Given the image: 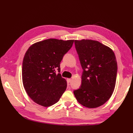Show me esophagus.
I'll return each mask as SVG.
<instances>
[{
  "label": "esophagus",
  "mask_w": 133,
  "mask_h": 133,
  "mask_svg": "<svg viewBox=\"0 0 133 133\" xmlns=\"http://www.w3.org/2000/svg\"><path fill=\"white\" fill-rule=\"evenodd\" d=\"M71 79H70V78H68V79H67V82L68 83H70L71 82Z\"/></svg>",
  "instance_id": "obj_1"
}]
</instances>
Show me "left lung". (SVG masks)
Returning <instances> with one entry per match:
<instances>
[{
	"label": "left lung",
	"instance_id": "left-lung-1",
	"mask_svg": "<svg viewBox=\"0 0 133 133\" xmlns=\"http://www.w3.org/2000/svg\"><path fill=\"white\" fill-rule=\"evenodd\" d=\"M74 43L83 71L82 85L74 94L82 105L99 107L114 90L118 69L115 55L109 47L98 41L75 40Z\"/></svg>",
	"mask_w": 133,
	"mask_h": 133
}]
</instances>
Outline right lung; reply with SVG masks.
Returning a JSON list of instances; mask_svg holds the SVG:
<instances>
[{"instance_id":"1","label":"right lung","mask_w":133,"mask_h":133,"mask_svg":"<svg viewBox=\"0 0 133 133\" xmlns=\"http://www.w3.org/2000/svg\"><path fill=\"white\" fill-rule=\"evenodd\" d=\"M73 43L74 40L48 39L33 44L27 50L22 65L23 86L39 105H53L65 91L67 83L59 73L60 64Z\"/></svg>"}]
</instances>
